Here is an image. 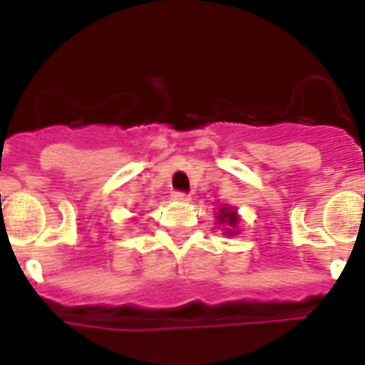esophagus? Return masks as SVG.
Wrapping results in <instances>:
<instances>
[{
    "mask_svg": "<svg viewBox=\"0 0 365 365\" xmlns=\"http://www.w3.org/2000/svg\"><path fill=\"white\" fill-rule=\"evenodd\" d=\"M172 199H174V200H189L191 197H189L187 193H183V191H174V193H172Z\"/></svg>",
    "mask_w": 365,
    "mask_h": 365,
    "instance_id": "1",
    "label": "esophagus"
}]
</instances>
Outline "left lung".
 Here are the masks:
<instances>
[{
    "instance_id": "obj_1",
    "label": "left lung",
    "mask_w": 365,
    "mask_h": 365,
    "mask_svg": "<svg viewBox=\"0 0 365 365\" xmlns=\"http://www.w3.org/2000/svg\"><path fill=\"white\" fill-rule=\"evenodd\" d=\"M217 222L222 223L223 227L225 229V233L231 235L233 237L237 231V225H239V216H237V210H233V208H229V206H222L220 208V212H217Z\"/></svg>"
}]
</instances>
